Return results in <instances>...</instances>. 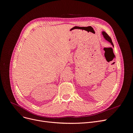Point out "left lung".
Returning <instances> with one entry per match:
<instances>
[{"mask_svg": "<svg viewBox=\"0 0 133 133\" xmlns=\"http://www.w3.org/2000/svg\"><path fill=\"white\" fill-rule=\"evenodd\" d=\"M102 34H103V36H104V38H105L107 41H108L109 42H110V43L111 44V45L114 46L113 43H112L111 39V38H110V37H109V35L105 33V31H103V32H102Z\"/></svg>", "mask_w": 133, "mask_h": 133, "instance_id": "8db88e82", "label": "left lung"}]
</instances>
